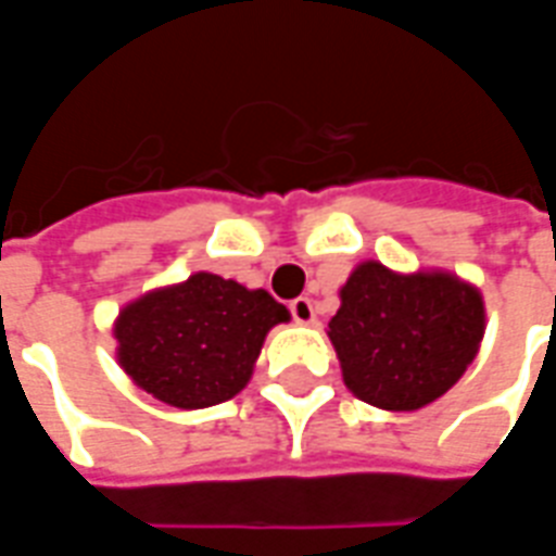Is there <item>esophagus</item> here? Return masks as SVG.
Masks as SVG:
<instances>
[{"mask_svg":"<svg viewBox=\"0 0 556 556\" xmlns=\"http://www.w3.org/2000/svg\"><path fill=\"white\" fill-rule=\"evenodd\" d=\"M291 318L298 321V325H313L315 321V306L309 298H298V301H291Z\"/></svg>","mask_w":556,"mask_h":556,"instance_id":"esophagus-1","label":"esophagus"}]
</instances>
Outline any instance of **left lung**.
<instances>
[{"label":"left lung","mask_w":556,"mask_h":556,"mask_svg":"<svg viewBox=\"0 0 556 556\" xmlns=\"http://www.w3.org/2000/svg\"><path fill=\"white\" fill-rule=\"evenodd\" d=\"M339 301L327 337L345 387L375 408L417 410L441 399L485 333L482 294L450 270L399 274L361 262Z\"/></svg>","instance_id":"obj_1"}]
</instances>
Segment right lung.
<instances>
[{"label": "right lung", "instance_id": "right-lung-1", "mask_svg": "<svg viewBox=\"0 0 556 556\" xmlns=\"http://www.w3.org/2000/svg\"><path fill=\"white\" fill-rule=\"evenodd\" d=\"M289 318L265 289L199 270L127 303L113 325L115 357L172 408H211L250 384L267 330Z\"/></svg>", "mask_w": 556, "mask_h": 556}]
</instances>
